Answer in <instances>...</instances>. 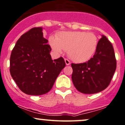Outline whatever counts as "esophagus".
<instances>
[{"mask_svg":"<svg viewBox=\"0 0 125 125\" xmlns=\"http://www.w3.org/2000/svg\"><path fill=\"white\" fill-rule=\"evenodd\" d=\"M65 62L66 64V65H70V64H71V62H70V61H69L68 59H65Z\"/></svg>","mask_w":125,"mask_h":125,"instance_id":"esophagus-1","label":"esophagus"}]
</instances>
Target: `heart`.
Instances as JSON below:
<instances>
[{
  "instance_id": "b5f03b06",
  "label": "heart",
  "mask_w": 125,
  "mask_h": 125,
  "mask_svg": "<svg viewBox=\"0 0 125 125\" xmlns=\"http://www.w3.org/2000/svg\"><path fill=\"white\" fill-rule=\"evenodd\" d=\"M52 50L61 54L67 50L69 57L76 62H83L91 58L97 48L98 39L93 33L81 31L62 32L49 39Z\"/></svg>"
}]
</instances>
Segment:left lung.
Masks as SVG:
<instances>
[{"label": "left lung", "mask_w": 125, "mask_h": 125, "mask_svg": "<svg viewBox=\"0 0 125 125\" xmlns=\"http://www.w3.org/2000/svg\"><path fill=\"white\" fill-rule=\"evenodd\" d=\"M72 80L83 94H92L108 87L116 68V60L111 42L104 35L98 42L92 58L85 62L71 64Z\"/></svg>", "instance_id": "1"}]
</instances>
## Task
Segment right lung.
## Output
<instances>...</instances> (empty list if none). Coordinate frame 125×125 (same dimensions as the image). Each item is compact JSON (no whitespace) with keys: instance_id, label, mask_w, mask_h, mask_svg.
I'll return each mask as SVG.
<instances>
[{"instance_id":"1","label":"right lung","mask_w":125,"mask_h":125,"mask_svg":"<svg viewBox=\"0 0 125 125\" xmlns=\"http://www.w3.org/2000/svg\"><path fill=\"white\" fill-rule=\"evenodd\" d=\"M42 27H34L17 40L10 58V72L19 89L30 95L47 93L65 67L62 57L52 60Z\"/></svg>"}]
</instances>
